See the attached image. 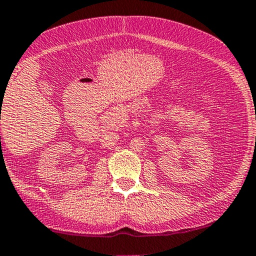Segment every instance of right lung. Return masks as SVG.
Listing matches in <instances>:
<instances>
[{
	"label": "right lung",
	"mask_w": 256,
	"mask_h": 256,
	"mask_svg": "<svg viewBox=\"0 0 256 256\" xmlns=\"http://www.w3.org/2000/svg\"><path fill=\"white\" fill-rule=\"evenodd\" d=\"M0 138H1V137H0Z\"/></svg>",
	"instance_id": "1"
}]
</instances>
